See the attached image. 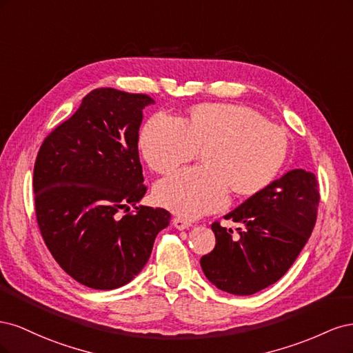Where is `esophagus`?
<instances>
[{
  "label": "esophagus",
  "instance_id": "1",
  "mask_svg": "<svg viewBox=\"0 0 353 353\" xmlns=\"http://www.w3.org/2000/svg\"><path fill=\"white\" fill-rule=\"evenodd\" d=\"M174 227L178 230H187L191 227V222L184 219V218H174Z\"/></svg>",
  "mask_w": 353,
  "mask_h": 353
}]
</instances>
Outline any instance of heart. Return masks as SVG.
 I'll use <instances>...</instances> for the list:
<instances>
[{
  "instance_id": "heart-1",
  "label": "heart",
  "mask_w": 353,
  "mask_h": 353,
  "mask_svg": "<svg viewBox=\"0 0 353 353\" xmlns=\"http://www.w3.org/2000/svg\"><path fill=\"white\" fill-rule=\"evenodd\" d=\"M203 152L205 166L181 169L156 185V199L185 218H197L225 205L230 188L254 194L270 185L288 153L283 128L239 104H201L185 122L156 113L140 134V148L156 172L166 174Z\"/></svg>"
}]
</instances>
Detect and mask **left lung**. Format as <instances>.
I'll return each mask as SVG.
<instances>
[{
  "label": "left lung",
  "instance_id": "1",
  "mask_svg": "<svg viewBox=\"0 0 353 353\" xmlns=\"http://www.w3.org/2000/svg\"><path fill=\"white\" fill-rule=\"evenodd\" d=\"M319 205L318 181L305 169L288 170L225 219L240 223L232 230L212 223L216 244L201 256L206 279L219 290L249 296L279 281L311 237Z\"/></svg>",
  "mask_w": 353,
  "mask_h": 353
}]
</instances>
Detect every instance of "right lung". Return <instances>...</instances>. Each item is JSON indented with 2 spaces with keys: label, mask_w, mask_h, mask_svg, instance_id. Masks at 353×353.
I'll return each instance as SVG.
<instances>
[{
  "label": "right lung",
  "mask_w": 353,
  "mask_h": 353,
  "mask_svg": "<svg viewBox=\"0 0 353 353\" xmlns=\"http://www.w3.org/2000/svg\"><path fill=\"white\" fill-rule=\"evenodd\" d=\"M145 94L99 88L42 143L34 168L35 213L52 258L73 280L113 290L135 279L157 234L162 208L137 206L147 187L138 154ZM136 206L122 217L121 210Z\"/></svg>",
  "instance_id": "add662e5"
}]
</instances>
